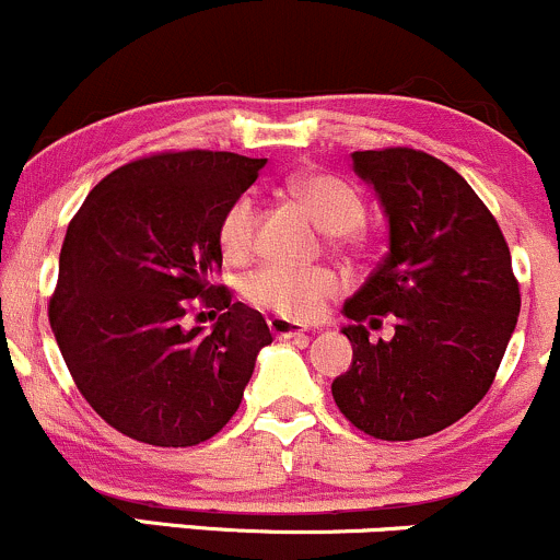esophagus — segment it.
<instances>
[{
	"instance_id": "1",
	"label": "esophagus",
	"mask_w": 560,
	"mask_h": 560,
	"mask_svg": "<svg viewBox=\"0 0 560 560\" xmlns=\"http://www.w3.org/2000/svg\"><path fill=\"white\" fill-rule=\"evenodd\" d=\"M268 327L276 338H300V335H305L303 325H298V322L292 319H281V316H273V319L268 322Z\"/></svg>"
}]
</instances>
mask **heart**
I'll use <instances>...</instances> for the list:
<instances>
[{"instance_id":"1","label":"heart","mask_w":560,"mask_h":560,"mask_svg":"<svg viewBox=\"0 0 560 560\" xmlns=\"http://www.w3.org/2000/svg\"><path fill=\"white\" fill-rule=\"evenodd\" d=\"M290 192L308 206L314 220L327 233H338L343 241L357 235L364 220L362 198L340 176L327 172L298 174L290 179ZM257 201L249 192L235 196L222 211L217 241L228 260H246L255 246ZM338 292V276L327 268H287V265H262L252 270L244 281V295L252 305L281 316V319H314L329 298Z\"/></svg>"}]
</instances>
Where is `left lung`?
<instances>
[{"label": "left lung", "mask_w": 560, "mask_h": 560, "mask_svg": "<svg viewBox=\"0 0 560 560\" xmlns=\"http://www.w3.org/2000/svg\"><path fill=\"white\" fill-rule=\"evenodd\" d=\"M388 217V255L343 305L354 362L332 381L340 413L375 440H419L486 397L517 325L510 246L478 192L413 147L351 152ZM398 319L392 341L366 322Z\"/></svg>", "instance_id": "left-lung-1"}]
</instances>
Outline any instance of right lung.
<instances>
[{
	"label": "right lung",
	"instance_id": "obj_1",
	"mask_svg": "<svg viewBox=\"0 0 560 560\" xmlns=\"http://www.w3.org/2000/svg\"><path fill=\"white\" fill-rule=\"evenodd\" d=\"M262 166L235 152H152L104 176L69 222L47 316L80 394L126 438L187 448L238 410L273 338L260 311L214 284L217 228ZM198 304L218 316L209 334L184 327Z\"/></svg>",
	"mask_w": 560,
	"mask_h": 560
}]
</instances>
